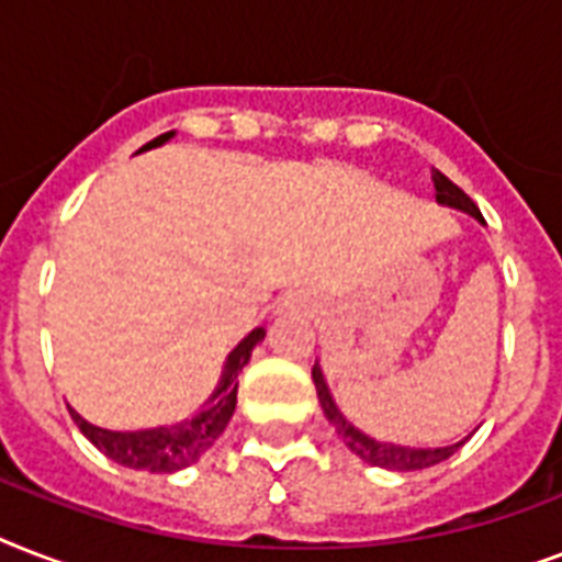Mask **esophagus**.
I'll return each mask as SVG.
<instances>
[{"instance_id":"34e87169","label":"esophagus","mask_w":562,"mask_h":562,"mask_svg":"<svg viewBox=\"0 0 562 562\" xmlns=\"http://www.w3.org/2000/svg\"><path fill=\"white\" fill-rule=\"evenodd\" d=\"M282 306L289 308V312H306V308L312 306V303H308L306 294H289V297H285V303H282Z\"/></svg>"}]
</instances>
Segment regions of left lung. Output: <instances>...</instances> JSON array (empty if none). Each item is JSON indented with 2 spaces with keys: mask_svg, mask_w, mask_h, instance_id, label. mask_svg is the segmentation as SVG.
<instances>
[{
  "mask_svg": "<svg viewBox=\"0 0 562 562\" xmlns=\"http://www.w3.org/2000/svg\"><path fill=\"white\" fill-rule=\"evenodd\" d=\"M431 180H435V198L437 203H443V206H452V210H461L472 218H481L479 206L472 203V198L463 192L461 187H454L452 180L446 178L443 171H431ZM312 379H315L317 387V400H321V408H324L326 419L333 423L335 431L344 437V443L350 446L352 452L359 454L361 461L373 463V467H382V470H396V472H411V470H426V467H435V463L446 461V458H452L458 449H461L467 440L452 446H437V449H411V446H396V443H382V440H375V437L364 435L361 428H356L350 419L344 417L338 405H335L333 393H329V384L324 379V370L321 364L312 368Z\"/></svg>",
  "mask_w": 562,
  "mask_h": 562,
  "instance_id": "obj_1",
  "label": "left lung"
}]
</instances>
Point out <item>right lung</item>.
<instances>
[{
  "instance_id": "add662e5",
  "label": "right lung",
  "mask_w": 562,
  "mask_h": 562,
  "mask_svg": "<svg viewBox=\"0 0 562 562\" xmlns=\"http://www.w3.org/2000/svg\"><path fill=\"white\" fill-rule=\"evenodd\" d=\"M175 131L157 136L148 145H143L139 151L157 148V145L169 143ZM265 338V329H254L238 341V347L227 356L221 379L215 384V391L201 408L194 411L192 417L178 423V426H160V428H143V431H110V428L92 426L69 408L75 426L81 428L83 437L90 440L99 452H104L110 461L122 463L127 470H143V472H178L189 463H194L206 449H210L227 428L233 411H236V393H238V373L245 370L250 361L254 347Z\"/></svg>"
}]
</instances>
